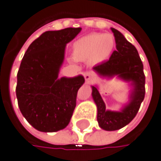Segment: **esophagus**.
Returning a JSON list of instances; mask_svg holds the SVG:
<instances>
[{
	"label": "esophagus",
	"instance_id": "esophagus-1",
	"mask_svg": "<svg viewBox=\"0 0 161 161\" xmlns=\"http://www.w3.org/2000/svg\"><path fill=\"white\" fill-rule=\"evenodd\" d=\"M83 76H84L85 80L87 82H89L90 80H92L94 79V74H93L92 72H91V71H86V72H84Z\"/></svg>",
	"mask_w": 161,
	"mask_h": 161
}]
</instances>
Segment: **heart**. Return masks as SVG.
Here are the masks:
<instances>
[{
  "instance_id": "1",
  "label": "heart",
  "mask_w": 161,
  "mask_h": 161,
  "mask_svg": "<svg viewBox=\"0 0 161 161\" xmlns=\"http://www.w3.org/2000/svg\"><path fill=\"white\" fill-rule=\"evenodd\" d=\"M116 46L112 34L94 32L79 38L72 44V56L78 61H87L92 66L104 63L110 58Z\"/></svg>"
}]
</instances>
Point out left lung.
Here are the masks:
<instances>
[{"instance_id": "8db88e82", "label": "left lung", "mask_w": 161, "mask_h": 161, "mask_svg": "<svg viewBox=\"0 0 161 161\" xmlns=\"http://www.w3.org/2000/svg\"><path fill=\"white\" fill-rule=\"evenodd\" d=\"M116 41V51L109 60L93 67V70L102 78L111 80L114 77L127 82L130 87L129 100L119 110L106 108L99 92V87L92 85V96L97 106V120L102 130L112 131L128 125L137 115L145 96V75L143 64L137 49L127 41L118 30L110 28Z\"/></svg>"}]
</instances>
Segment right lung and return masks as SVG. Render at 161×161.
<instances>
[{
    "label": "right lung",
    "instance_id": "1",
    "mask_svg": "<svg viewBox=\"0 0 161 161\" xmlns=\"http://www.w3.org/2000/svg\"><path fill=\"white\" fill-rule=\"evenodd\" d=\"M81 28L45 31L29 46L17 74L20 112L39 131L56 132L69 123L84 77L59 78L65 48Z\"/></svg>",
    "mask_w": 161,
    "mask_h": 161
}]
</instances>
